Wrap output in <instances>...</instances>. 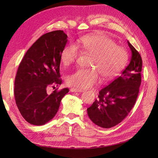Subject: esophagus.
I'll return each mask as SVG.
<instances>
[{"instance_id": "obj_1", "label": "esophagus", "mask_w": 158, "mask_h": 158, "mask_svg": "<svg viewBox=\"0 0 158 158\" xmlns=\"http://www.w3.org/2000/svg\"><path fill=\"white\" fill-rule=\"evenodd\" d=\"M70 91L72 92H83L82 89H76V88H71Z\"/></svg>"}]
</instances>
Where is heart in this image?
I'll return each mask as SVG.
<instances>
[{
	"label": "heart",
	"instance_id": "heart-1",
	"mask_svg": "<svg viewBox=\"0 0 158 158\" xmlns=\"http://www.w3.org/2000/svg\"><path fill=\"white\" fill-rule=\"evenodd\" d=\"M78 47L92 55L89 66L94 69H80L66 77V83L77 89L92 86L99 80V74L104 80L114 78L127 63L128 54L123 47L116 45L108 36L93 33L81 37L77 47L70 44L66 46L60 54L64 66H69L77 59Z\"/></svg>",
	"mask_w": 158,
	"mask_h": 158
}]
</instances>
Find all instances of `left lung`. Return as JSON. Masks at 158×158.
Segmentation results:
<instances>
[{"label":"left lung","instance_id":"left-lung-1","mask_svg":"<svg viewBox=\"0 0 158 158\" xmlns=\"http://www.w3.org/2000/svg\"><path fill=\"white\" fill-rule=\"evenodd\" d=\"M132 56L121 75L99 91L98 98L89 108L88 114L94 124L105 128L120 123L130 113L136 101L141 84V56L128 41Z\"/></svg>","mask_w":158,"mask_h":158}]
</instances>
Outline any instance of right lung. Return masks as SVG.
<instances>
[{"mask_svg":"<svg viewBox=\"0 0 158 158\" xmlns=\"http://www.w3.org/2000/svg\"><path fill=\"white\" fill-rule=\"evenodd\" d=\"M62 30L47 33L27 50L17 71L14 82L16 106L25 120L44 125L58 111L61 99L69 88L47 94L49 87L61 84L60 54L67 42Z\"/></svg>","mask_w":158,"mask_h":158,"instance_id":"add662e5","label":"right lung"}]
</instances>
